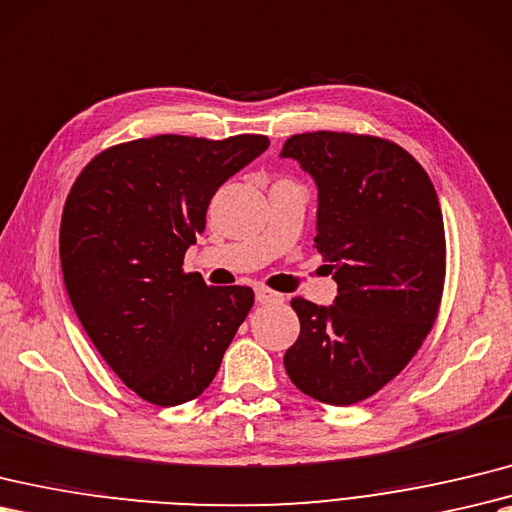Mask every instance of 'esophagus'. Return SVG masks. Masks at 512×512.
<instances>
[{
    "mask_svg": "<svg viewBox=\"0 0 512 512\" xmlns=\"http://www.w3.org/2000/svg\"><path fill=\"white\" fill-rule=\"evenodd\" d=\"M255 299L259 303H283V294H279L275 290H268V288H257Z\"/></svg>",
    "mask_w": 512,
    "mask_h": 512,
    "instance_id": "34e87169",
    "label": "esophagus"
}]
</instances>
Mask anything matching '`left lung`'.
I'll use <instances>...</instances> for the list:
<instances>
[{"label":"left lung","mask_w":512,"mask_h":512,"mask_svg":"<svg viewBox=\"0 0 512 512\" xmlns=\"http://www.w3.org/2000/svg\"><path fill=\"white\" fill-rule=\"evenodd\" d=\"M283 159L318 187L314 246L338 283L334 305L301 296V334L285 351L292 384L329 406L364 401L397 377L438 314L445 283V227L430 176L392 141L294 135Z\"/></svg>","instance_id":"1"}]
</instances>
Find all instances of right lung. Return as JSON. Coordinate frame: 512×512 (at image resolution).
<instances>
[{
	"label": "right lung",
	"mask_w": 512,
	"mask_h": 512,
	"mask_svg": "<svg viewBox=\"0 0 512 512\" xmlns=\"http://www.w3.org/2000/svg\"><path fill=\"white\" fill-rule=\"evenodd\" d=\"M270 146L159 135L91 159L61 220L63 279L78 320L122 382L154 406L202 395L255 294L183 272L218 187Z\"/></svg>",
	"instance_id": "add662e5"
}]
</instances>
